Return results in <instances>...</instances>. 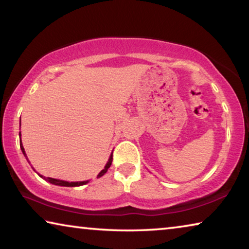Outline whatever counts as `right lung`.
Masks as SVG:
<instances>
[{
	"mask_svg": "<svg viewBox=\"0 0 249 249\" xmlns=\"http://www.w3.org/2000/svg\"><path fill=\"white\" fill-rule=\"evenodd\" d=\"M20 149H22L24 156H25V157H26V154H25V150H24V147L22 145V142H20ZM112 160H113V155H111V157H109L108 161L107 163V166H105L104 169L100 172V174L98 175V177H102L104 174H107V169L112 165ZM40 177H43V176H40ZM46 180H47L48 182H50V183L56 184V185H62V187H78V185H83V184L88 183V181H79V182H68V181H62V180H58V179H53V178H46Z\"/></svg>",
	"mask_w": 249,
	"mask_h": 249,
	"instance_id": "obj_1",
	"label": "right lung"
}]
</instances>
